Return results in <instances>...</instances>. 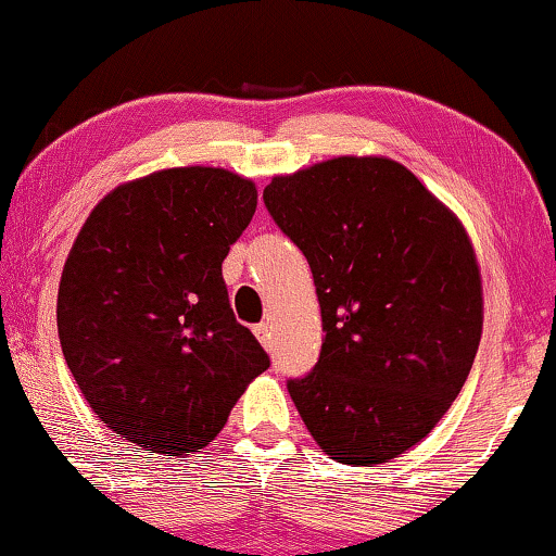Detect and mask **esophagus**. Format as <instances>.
Instances as JSON below:
<instances>
[{
    "label": "esophagus",
    "mask_w": 556,
    "mask_h": 556,
    "mask_svg": "<svg viewBox=\"0 0 556 556\" xmlns=\"http://www.w3.org/2000/svg\"><path fill=\"white\" fill-rule=\"evenodd\" d=\"M255 336H258V341L263 343V349H273V326L270 324H261L255 326Z\"/></svg>",
    "instance_id": "esophagus-1"
}]
</instances>
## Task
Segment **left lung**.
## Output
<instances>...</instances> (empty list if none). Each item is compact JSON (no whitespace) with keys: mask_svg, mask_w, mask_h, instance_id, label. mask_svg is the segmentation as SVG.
<instances>
[{"mask_svg":"<svg viewBox=\"0 0 556 556\" xmlns=\"http://www.w3.org/2000/svg\"><path fill=\"white\" fill-rule=\"evenodd\" d=\"M265 207L301 248L324 345L288 393L324 452L368 466L429 437L471 371L481 273L462 220L389 157L276 175Z\"/></svg>","mask_w":556,"mask_h":556,"instance_id":"obj_1","label":"left lung"}]
</instances>
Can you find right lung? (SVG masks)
Returning a JSON list of instances; mask_svg holds the SVG:
<instances>
[{
    "label": "right lung",
    "instance_id": "obj_1",
    "mask_svg": "<svg viewBox=\"0 0 556 556\" xmlns=\"http://www.w3.org/2000/svg\"><path fill=\"white\" fill-rule=\"evenodd\" d=\"M255 205L253 180L170 167L104 195L72 245L58 295L64 361L102 424L144 452L211 444L270 366L223 280Z\"/></svg>",
    "mask_w": 556,
    "mask_h": 556
}]
</instances>
